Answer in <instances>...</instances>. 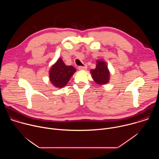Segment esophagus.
Listing matches in <instances>:
<instances>
[{
  "label": "esophagus",
  "mask_w": 159,
  "mask_h": 159,
  "mask_svg": "<svg viewBox=\"0 0 159 159\" xmlns=\"http://www.w3.org/2000/svg\"><path fill=\"white\" fill-rule=\"evenodd\" d=\"M87 65H84V66H79V70H86L87 69Z\"/></svg>",
  "instance_id": "1"
}]
</instances>
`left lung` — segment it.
<instances>
[{"label": "left lung", "mask_w": 159, "mask_h": 159, "mask_svg": "<svg viewBox=\"0 0 159 159\" xmlns=\"http://www.w3.org/2000/svg\"><path fill=\"white\" fill-rule=\"evenodd\" d=\"M94 81L99 85H105L109 82L110 72L104 60L101 59L96 61V69L90 70Z\"/></svg>", "instance_id": "obj_1"}]
</instances>
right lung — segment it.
I'll return each instance as SVG.
<instances>
[{"instance_id": "add662e5", "label": "right lung", "mask_w": 159, "mask_h": 159, "mask_svg": "<svg viewBox=\"0 0 159 159\" xmlns=\"http://www.w3.org/2000/svg\"><path fill=\"white\" fill-rule=\"evenodd\" d=\"M76 72L73 66L66 65L61 58H59L49 70L50 80L58 89L64 87Z\"/></svg>"}]
</instances>
